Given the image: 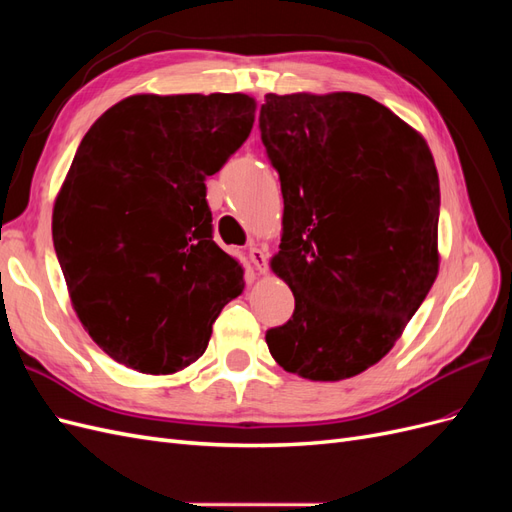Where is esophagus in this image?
I'll list each match as a JSON object with an SVG mask.
<instances>
[{
  "label": "esophagus",
  "instance_id": "34e87169",
  "mask_svg": "<svg viewBox=\"0 0 512 512\" xmlns=\"http://www.w3.org/2000/svg\"><path fill=\"white\" fill-rule=\"evenodd\" d=\"M250 262L258 273H267L269 262H267V254H265V250H262V247H258V245L250 247Z\"/></svg>",
  "mask_w": 512,
  "mask_h": 512
}]
</instances>
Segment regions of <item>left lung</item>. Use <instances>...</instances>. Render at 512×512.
Returning <instances> with one entry per match:
<instances>
[{"label": "left lung", "instance_id": "8db88e82", "mask_svg": "<svg viewBox=\"0 0 512 512\" xmlns=\"http://www.w3.org/2000/svg\"><path fill=\"white\" fill-rule=\"evenodd\" d=\"M260 138L284 215L271 269L294 314L267 331L277 365L337 382L376 365L440 269V179L421 132L352 91L267 94Z\"/></svg>", "mask_w": 512, "mask_h": 512}]
</instances>
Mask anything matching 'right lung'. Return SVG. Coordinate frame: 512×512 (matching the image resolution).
<instances>
[{
	"instance_id": "1",
	"label": "right lung",
	"mask_w": 512,
	"mask_h": 512,
	"mask_svg": "<svg viewBox=\"0 0 512 512\" xmlns=\"http://www.w3.org/2000/svg\"><path fill=\"white\" fill-rule=\"evenodd\" d=\"M245 94H136L102 113L53 205L76 316L113 361L170 376L198 361L243 267L211 237L205 179L254 126Z\"/></svg>"
}]
</instances>
